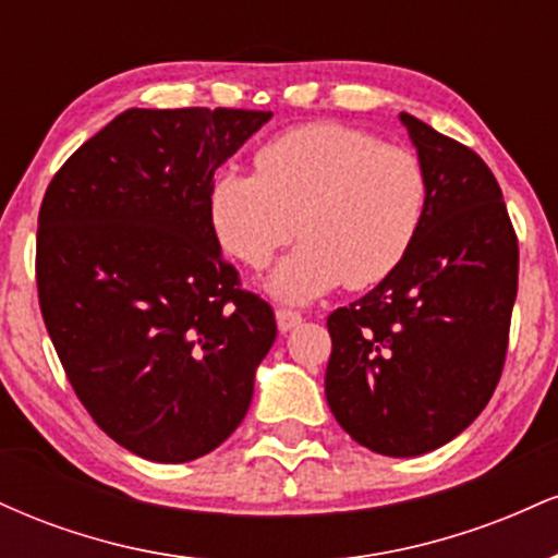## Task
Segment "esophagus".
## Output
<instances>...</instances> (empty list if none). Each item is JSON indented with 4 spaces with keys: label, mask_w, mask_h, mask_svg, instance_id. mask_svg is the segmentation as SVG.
<instances>
[{
    "label": "esophagus",
    "mask_w": 558,
    "mask_h": 558,
    "mask_svg": "<svg viewBox=\"0 0 558 558\" xmlns=\"http://www.w3.org/2000/svg\"><path fill=\"white\" fill-rule=\"evenodd\" d=\"M275 317H278V328H280V332H291L293 328H299V325L304 323V317H301V312L283 310V306H280V310L275 312Z\"/></svg>",
    "instance_id": "34e87169"
}]
</instances>
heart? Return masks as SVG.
Listing matches in <instances>:
<instances>
[{"mask_svg":"<svg viewBox=\"0 0 558 558\" xmlns=\"http://www.w3.org/2000/svg\"><path fill=\"white\" fill-rule=\"evenodd\" d=\"M427 202L430 181L412 149L360 128L312 123L262 144L254 172H217L209 222L220 246L252 270L299 233L304 241L272 272L270 291L310 301L341 283L386 280L412 252Z\"/></svg>","mask_w":558,"mask_h":558,"instance_id":"1","label":"heart"}]
</instances>
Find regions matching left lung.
I'll list each match as a JSON object with an SVG mask.
<instances>
[{"label": "left lung", "instance_id": "8db88e82", "mask_svg": "<svg viewBox=\"0 0 558 558\" xmlns=\"http://www.w3.org/2000/svg\"><path fill=\"white\" fill-rule=\"evenodd\" d=\"M401 123L430 181L425 222L386 280L328 317L325 373L332 417L383 457L433 451L488 407L520 283V241L483 157L414 114Z\"/></svg>", "mask_w": 558, "mask_h": 558}]
</instances>
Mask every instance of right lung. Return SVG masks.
Instances as JSON below:
<instances>
[{
	"mask_svg": "<svg viewBox=\"0 0 558 558\" xmlns=\"http://www.w3.org/2000/svg\"><path fill=\"white\" fill-rule=\"evenodd\" d=\"M272 112L125 110L47 185L36 230L44 325L114 444L181 464L215 451L278 336L209 222L215 170Z\"/></svg>",
	"mask_w": 558,
	"mask_h": 558,
	"instance_id": "obj_1",
	"label": "right lung"
}]
</instances>
